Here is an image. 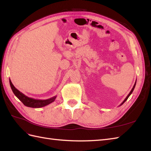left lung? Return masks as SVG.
Returning <instances> with one entry per match:
<instances>
[{"label": "left lung", "mask_w": 151, "mask_h": 151, "mask_svg": "<svg viewBox=\"0 0 151 151\" xmlns=\"http://www.w3.org/2000/svg\"><path fill=\"white\" fill-rule=\"evenodd\" d=\"M136 83H135V84H134V86H133V88H132V90H131V91H130V92L129 93V94L127 95V97L126 98H125V99H124V100L123 101V102H122V103L121 104V105H120V106H121L122 104H123L124 103V102L125 101H126L127 100V99H128V98H129V96H130V95L131 94H132V93L133 92V91H134V88H135V86H136Z\"/></svg>", "instance_id": "obj_1"}]
</instances>
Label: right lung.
I'll use <instances>...</instances> for the list:
<instances>
[{
  "label": "right lung",
  "mask_w": 151,
  "mask_h": 151,
  "mask_svg": "<svg viewBox=\"0 0 151 151\" xmlns=\"http://www.w3.org/2000/svg\"><path fill=\"white\" fill-rule=\"evenodd\" d=\"M9 84H10L12 91L14 95L23 103L24 105L28 107L37 108L45 106L52 103V102L55 101L56 98V96H54V97L49 99H46V100H39V99H35L33 98L28 97L21 91H19L17 88H15V86L13 85L10 79H9Z\"/></svg>",
  "instance_id": "1"
}]
</instances>
